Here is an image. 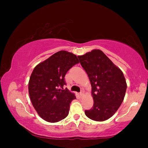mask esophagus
<instances>
[{
    "label": "esophagus",
    "mask_w": 148,
    "mask_h": 148,
    "mask_svg": "<svg viewBox=\"0 0 148 148\" xmlns=\"http://www.w3.org/2000/svg\"><path fill=\"white\" fill-rule=\"evenodd\" d=\"M84 90H82L81 92H79V95H80V97H83V96H84Z\"/></svg>",
    "instance_id": "esophagus-1"
}]
</instances>
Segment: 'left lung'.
<instances>
[{
	"label": "left lung",
	"mask_w": 148,
	"mask_h": 148,
	"mask_svg": "<svg viewBox=\"0 0 148 148\" xmlns=\"http://www.w3.org/2000/svg\"><path fill=\"white\" fill-rule=\"evenodd\" d=\"M77 57L88 75L94 101L93 106L85 110V114L94 121L108 119L123 101L127 89L123 73L100 49Z\"/></svg>",
	"instance_id": "obj_1"
}]
</instances>
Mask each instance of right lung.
Segmentation results:
<instances>
[{"instance_id":"1","label":"right lung","mask_w":148,"mask_h":148,"mask_svg":"<svg viewBox=\"0 0 148 148\" xmlns=\"http://www.w3.org/2000/svg\"><path fill=\"white\" fill-rule=\"evenodd\" d=\"M79 62L77 57L66 51H59L35 66L30 77L29 93L32 105L45 121L56 123L69 115L74 93L63 86L64 76Z\"/></svg>"}]
</instances>
